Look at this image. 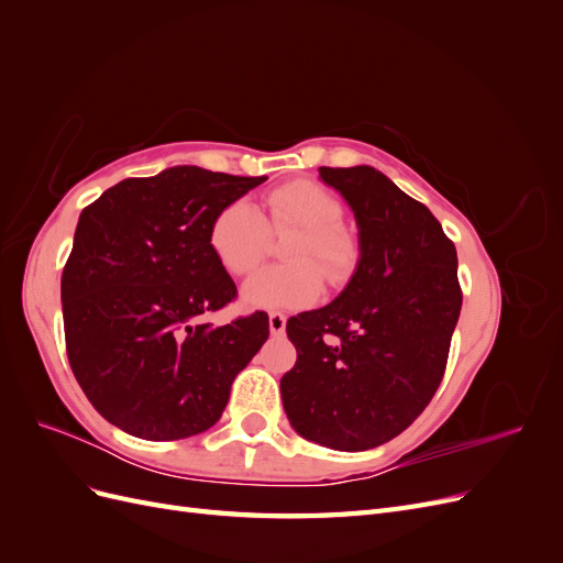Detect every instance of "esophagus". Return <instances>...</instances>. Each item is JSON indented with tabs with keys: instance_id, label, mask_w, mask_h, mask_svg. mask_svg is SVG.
<instances>
[{
	"instance_id": "obj_1",
	"label": "esophagus",
	"mask_w": 563,
	"mask_h": 563,
	"mask_svg": "<svg viewBox=\"0 0 563 563\" xmlns=\"http://www.w3.org/2000/svg\"><path fill=\"white\" fill-rule=\"evenodd\" d=\"M267 321H269V333H272V335H282V333L286 331V317H284V314L272 312V314L267 317Z\"/></svg>"
}]
</instances>
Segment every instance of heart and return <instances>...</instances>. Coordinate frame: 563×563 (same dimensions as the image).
I'll list each match as a JSON object with an SVG mask.
<instances>
[{
	"mask_svg": "<svg viewBox=\"0 0 563 563\" xmlns=\"http://www.w3.org/2000/svg\"><path fill=\"white\" fill-rule=\"evenodd\" d=\"M267 225L296 230L286 246L291 263L263 267L244 282L242 300L258 310L310 308L321 296V273L331 284L343 282L356 261L352 236L340 228L343 203L310 180L288 183L267 195ZM263 213L249 199L230 201L213 218L209 244L216 258L232 275H246L258 265L267 244Z\"/></svg>",
	"mask_w": 563,
	"mask_h": 563,
	"instance_id": "b5f03b06",
	"label": "heart"
}]
</instances>
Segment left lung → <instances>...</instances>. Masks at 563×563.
I'll list each match as a JSON object with an SVG mask.
<instances>
[{
  "instance_id": "1",
  "label": "left lung",
  "mask_w": 563,
  "mask_h": 563,
  "mask_svg": "<svg viewBox=\"0 0 563 563\" xmlns=\"http://www.w3.org/2000/svg\"><path fill=\"white\" fill-rule=\"evenodd\" d=\"M319 178L354 213L360 261L335 300L286 321L298 360L282 401L300 437L366 451L401 434L444 378L457 255L432 211L373 166H321Z\"/></svg>"
}]
</instances>
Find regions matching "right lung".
<instances>
[{
  "label": "right lung",
  "mask_w": 563,
  "mask_h": 563,
  "mask_svg": "<svg viewBox=\"0 0 563 563\" xmlns=\"http://www.w3.org/2000/svg\"><path fill=\"white\" fill-rule=\"evenodd\" d=\"M265 180L172 166L117 183L81 211L60 279L67 360L119 430L174 441L223 416L269 323L265 312L225 327L201 321L236 294L209 230L220 209Z\"/></svg>",
  "instance_id": "right-lung-1"
}]
</instances>
